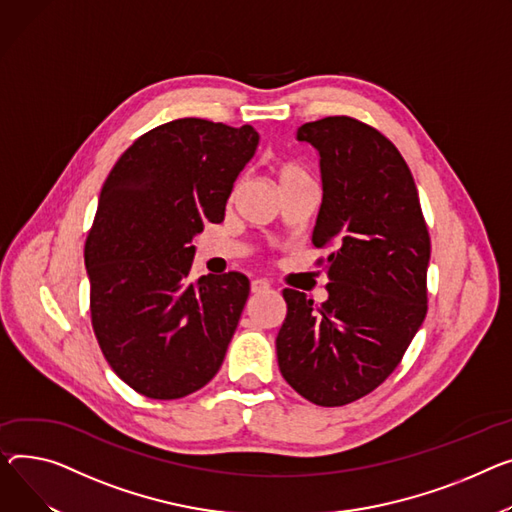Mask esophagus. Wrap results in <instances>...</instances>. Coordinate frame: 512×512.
<instances>
[{"mask_svg":"<svg viewBox=\"0 0 512 512\" xmlns=\"http://www.w3.org/2000/svg\"><path fill=\"white\" fill-rule=\"evenodd\" d=\"M269 290V282L267 280H253L251 282V292L253 294H261V292H267Z\"/></svg>","mask_w":512,"mask_h":512,"instance_id":"esophagus-1","label":"esophagus"}]
</instances>
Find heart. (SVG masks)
<instances>
[{
    "label": "heart",
    "instance_id": "heart-1",
    "mask_svg": "<svg viewBox=\"0 0 512 512\" xmlns=\"http://www.w3.org/2000/svg\"><path fill=\"white\" fill-rule=\"evenodd\" d=\"M276 177H278V183L282 189L290 187V185H296V183H306V181H313L309 170H306L304 166H300L298 162L294 160H284L276 166Z\"/></svg>",
    "mask_w": 512,
    "mask_h": 512
}]
</instances>
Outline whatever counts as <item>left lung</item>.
I'll return each instance as SVG.
<instances>
[{"label": "left lung", "instance_id": "left-lung-1", "mask_svg": "<svg viewBox=\"0 0 512 512\" xmlns=\"http://www.w3.org/2000/svg\"><path fill=\"white\" fill-rule=\"evenodd\" d=\"M296 138L321 158L313 245L333 247L329 298L315 306L284 290L276 352L296 393L337 407L377 389L418 333L428 311L430 236L410 166L381 131L342 115L304 123Z\"/></svg>", "mask_w": 512, "mask_h": 512}]
</instances>
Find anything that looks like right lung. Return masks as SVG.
<instances>
[{
	"instance_id": "1",
	"label": "right lung",
	"mask_w": 512,
	"mask_h": 512,
	"mask_svg": "<svg viewBox=\"0 0 512 512\" xmlns=\"http://www.w3.org/2000/svg\"><path fill=\"white\" fill-rule=\"evenodd\" d=\"M257 144L251 125L177 119L135 140L102 185L84 247L92 329L117 377L150 399L185 397L224 362L249 280L191 282V241L224 220Z\"/></svg>"
}]
</instances>
